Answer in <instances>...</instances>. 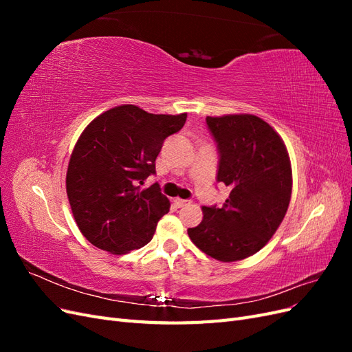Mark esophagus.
I'll return each instance as SVG.
<instances>
[{
	"mask_svg": "<svg viewBox=\"0 0 352 352\" xmlns=\"http://www.w3.org/2000/svg\"><path fill=\"white\" fill-rule=\"evenodd\" d=\"M189 199H180V198H176V199H173V204L176 206V207H185V206H188L189 204Z\"/></svg>",
	"mask_w": 352,
	"mask_h": 352,
	"instance_id": "obj_1",
	"label": "esophagus"
}]
</instances>
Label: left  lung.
<instances>
[{
	"label": "left lung",
	"mask_w": 352,
	"mask_h": 352,
	"mask_svg": "<svg viewBox=\"0 0 352 352\" xmlns=\"http://www.w3.org/2000/svg\"><path fill=\"white\" fill-rule=\"evenodd\" d=\"M219 151L217 182L230 188L221 207H202L204 217L188 235L219 261H238L260 251L278 230L292 192V170L282 138L252 114L207 117Z\"/></svg>",
	"instance_id": "1"
}]
</instances>
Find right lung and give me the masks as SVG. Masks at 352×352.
Segmentation results:
<instances>
[{
  "mask_svg": "<svg viewBox=\"0 0 352 352\" xmlns=\"http://www.w3.org/2000/svg\"><path fill=\"white\" fill-rule=\"evenodd\" d=\"M186 113L151 114L119 105L85 129L70 157L66 189L83 236L100 250L126 254L154 236L170 202L158 184L138 186L155 175V158L167 136L182 129Z\"/></svg>",
  "mask_w": 352,
  "mask_h": 352,
  "instance_id": "add662e5",
  "label": "right lung"
}]
</instances>
